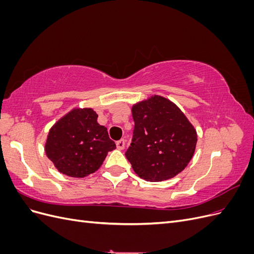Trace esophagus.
<instances>
[{
  "label": "esophagus",
  "mask_w": 254,
  "mask_h": 254,
  "mask_svg": "<svg viewBox=\"0 0 254 254\" xmlns=\"http://www.w3.org/2000/svg\"><path fill=\"white\" fill-rule=\"evenodd\" d=\"M125 142H126V140H124V139H121L120 141H118V142H117V147H118V149H120V150L124 149V147H125Z\"/></svg>",
  "instance_id": "1"
}]
</instances>
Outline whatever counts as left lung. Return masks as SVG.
Listing matches in <instances>:
<instances>
[{
	"mask_svg": "<svg viewBox=\"0 0 254 254\" xmlns=\"http://www.w3.org/2000/svg\"><path fill=\"white\" fill-rule=\"evenodd\" d=\"M134 129L125 156L140 178L159 182L174 178L193 158L197 132L170 99L153 95L132 107Z\"/></svg>",
	"mask_w": 254,
	"mask_h": 254,
	"instance_id": "obj_1",
	"label": "left lung"
}]
</instances>
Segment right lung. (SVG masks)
Returning <instances> with one entry per match:
<instances>
[{
	"instance_id": "add662e5",
	"label": "right lung",
	"mask_w": 254,
	"mask_h": 254,
	"mask_svg": "<svg viewBox=\"0 0 254 254\" xmlns=\"http://www.w3.org/2000/svg\"><path fill=\"white\" fill-rule=\"evenodd\" d=\"M97 118L93 109L75 108L50 129L45 153L61 174L87 177L101 167L107 153L117 148Z\"/></svg>"
}]
</instances>
